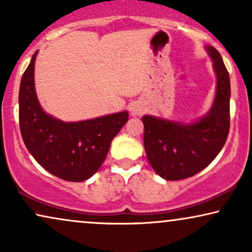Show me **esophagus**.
Here are the masks:
<instances>
[{
	"label": "esophagus",
	"instance_id": "34e87169",
	"mask_svg": "<svg viewBox=\"0 0 252 252\" xmlns=\"http://www.w3.org/2000/svg\"><path fill=\"white\" fill-rule=\"evenodd\" d=\"M143 112H144V108L141 104H139V103L134 104L132 106V109H130V113H132V116H141Z\"/></svg>",
	"mask_w": 252,
	"mask_h": 252
}]
</instances>
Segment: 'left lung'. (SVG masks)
I'll list each match as a JSON object with an SVG mask.
<instances>
[{
	"mask_svg": "<svg viewBox=\"0 0 252 252\" xmlns=\"http://www.w3.org/2000/svg\"><path fill=\"white\" fill-rule=\"evenodd\" d=\"M217 78L216 95L205 116L180 123L144 115V149L154 171L165 180L192 177L221 151L229 132L230 81L218 50L205 46Z\"/></svg>",
	"mask_w": 252,
	"mask_h": 252,
	"instance_id": "obj_1",
	"label": "left lung"
}]
</instances>
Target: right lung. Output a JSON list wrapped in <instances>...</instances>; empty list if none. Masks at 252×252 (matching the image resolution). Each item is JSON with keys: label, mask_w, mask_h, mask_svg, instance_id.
<instances>
[{"label": "right lung", "mask_w": 252, "mask_h": 252, "mask_svg": "<svg viewBox=\"0 0 252 252\" xmlns=\"http://www.w3.org/2000/svg\"><path fill=\"white\" fill-rule=\"evenodd\" d=\"M33 55L19 88V126L27 150L49 173L66 181L93 177L104 161L110 144L128 120L122 111L80 122H63L44 111L34 82Z\"/></svg>", "instance_id": "obj_1"}]
</instances>
